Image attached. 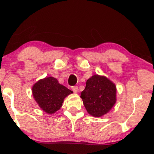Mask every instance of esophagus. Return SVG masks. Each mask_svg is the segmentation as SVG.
Instances as JSON below:
<instances>
[{
	"mask_svg": "<svg viewBox=\"0 0 154 154\" xmlns=\"http://www.w3.org/2000/svg\"><path fill=\"white\" fill-rule=\"evenodd\" d=\"M72 90L73 91V92L77 93L78 91V87L77 86H72Z\"/></svg>",
	"mask_w": 154,
	"mask_h": 154,
	"instance_id": "34e87169",
	"label": "esophagus"
}]
</instances>
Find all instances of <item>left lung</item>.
<instances>
[{
    "label": "left lung",
    "instance_id": "left-lung-1",
    "mask_svg": "<svg viewBox=\"0 0 154 154\" xmlns=\"http://www.w3.org/2000/svg\"><path fill=\"white\" fill-rule=\"evenodd\" d=\"M80 97L91 116L96 118L103 116L116 102V86L105 77L94 75L87 80Z\"/></svg>",
    "mask_w": 154,
    "mask_h": 154
}]
</instances>
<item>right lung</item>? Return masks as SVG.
Masks as SVG:
<instances>
[{
    "mask_svg": "<svg viewBox=\"0 0 154 154\" xmlns=\"http://www.w3.org/2000/svg\"><path fill=\"white\" fill-rule=\"evenodd\" d=\"M32 94L38 106L47 113L52 114L59 110L64 99L71 90L60 84L53 77L41 79L33 85Z\"/></svg>",
    "mask_w": 154,
    "mask_h": 154,
    "instance_id": "add662e5",
    "label": "right lung"
}]
</instances>
